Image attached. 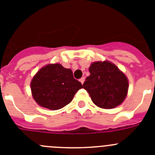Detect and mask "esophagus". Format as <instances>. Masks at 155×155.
Masks as SVG:
<instances>
[{
    "label": "esophagus",
    "instance_id": "obj_1",
    "mask_svg": "<svg viewBox=\"0 0 155 155\" xmlns=\"http://www.w3.org/2000/svg\"><path fill=\"white\" fill-rule=\"evenodd\" d=\"M79 81H80V83H82V84H83V83H84V81H85V78L84 77L81 78V79H79Z\"/></svg>",
    "mask_w": 155,
    "mask_h": 155
}]
</instances>
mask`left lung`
Masks as SVG:
<instances>
[{
    "mask_svg": "<svg viewBox=\"0 0 155 155\" xmlns=\"http://www.w3.org/2000/svg\"><path fill=\"white\" fill-rule=\"evenodd\" d=\"M90 76L86 78L83 88L95 105L103 109H113L120 105L128 93L129 81L126 75L110 61L92 62Z\"/></svg>",
    "mask_w": 155,
    "mask_h": 155,
    "instance_id": "left-lung-1",
    "label": "left lung"
}]
</instances>
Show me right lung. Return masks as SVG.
Returning <instances> with one entry per match:
<instances>
[{"label":"right lung","instance_id":"add662e5","mask_svg":"<svg viewBox=\"0 0 155 155\" xmlns=\"http://www.w3.org/2000/svg\"><path fill=\"white\" fill-rule=\"evenodd\" d=\"M31 91L40 107L57 110L69 104L83 86L73 78L70 69L59 63L47 64L31 81Z\"/></svg>","mask_w":155,"mask_h":155}]
</instances>
